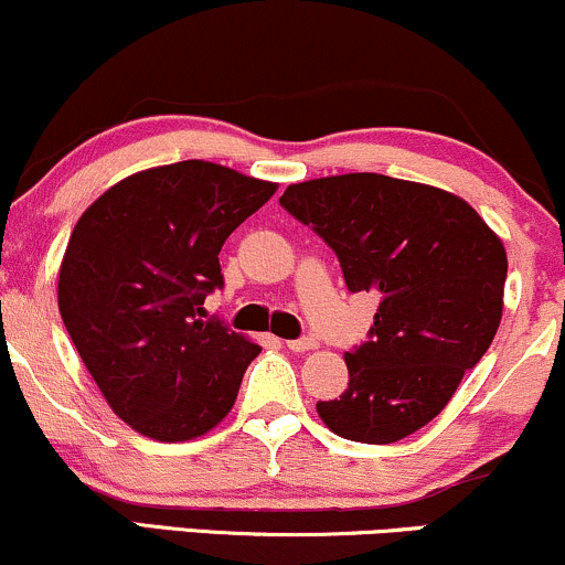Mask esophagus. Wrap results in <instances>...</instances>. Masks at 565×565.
Returning <instances> with one entry per match:
<instances>
[{"mask_svg":"<svg viewBox=\"0 0 565 565\" xmlns=\"http://www.w3.org/2000/svg\"><path fill=\"white\" fill-rule=\"evenodd\" d=\"M287 348L291 350V352H310V350H316L318 348V342L312 337H302V339H287Z\"/></svg>","mask_w":565,"mask_h":565,"instance_id":"obj_1","label":"esophagus"}]
</instances>
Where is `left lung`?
Returning a JSON list of instances; mask_svg holds the SVG:
<instances>
[{
	"label": "left lung",
	"mask_w": 565,
	"mask_h": 565,
	"mask_svg": "<svg viewBox=\"0 0 565 565\" xmlns=\"http://www.w3.org/2000/svg\"><path fill=\"white\" fill-rule=\"evenodd\" d=\"M281 205L334 249L350 291L379 295L371 342L344 352L348 390L318 416L365 445L424 429L498 334L502 239L463 196L382 173L289 183Z\"/></svg>",
	"instance_id": "1"
}]
</instances>
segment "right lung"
Segmentation results:
<instances>
[{
	"label": "right lung",
	"instance_id": "add662e5",
	"mask_svg": "<svg viewBox=\"0 0 565 565\" xmlns=\"http://www.w3.org/2000/svg\"><path fill=\"white\" fill-rule=\"evenodd\" d=\"M278 183L183 160L126 175L97 196L67 239L57 305L107 405L154 441L215 429L260 344L205 321L231 231Z\"/></svg>",
	"mask_w": 565,
	"mask_h": 565
}]
</instances>
